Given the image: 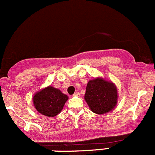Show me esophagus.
Wrapping results in <instances>:
<instances>
[{
    "label": "esophagus",
    "mask_w": 155,
    "mask_h": 155,
    "mask_svg": "<svg viewBox=\"0 0 155 155\" xmlns=\"http://www.w3.org/2000/svg\"><path fill=\"white\" fill-rule=\"evenodd\" d=\"M73 96H80V94H79V92H76L74 94H73Z\"/></svg>",
    "instance_id": "34e87169"
}]
</instances>
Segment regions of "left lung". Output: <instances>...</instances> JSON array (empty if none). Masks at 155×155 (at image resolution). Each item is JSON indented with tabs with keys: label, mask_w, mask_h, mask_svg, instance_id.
<instances>
[{
	"label": "left lung",
	"mask_w": 155,
	"mask_h": 155,
	"mask_svg": "<svg viewBox=\"0 0 155 155\" xmlns=\"http://www.w3.org/2000/svg\"><path fill=\"white\" fill-rule=\"evenodd\" d=\"M85 100L89 108L95 114L102 115L116 106L118 91L113 82L102 78L89 80L86 86Z\"/></svg>",
	"instance_id": "obj_1"
}]
</instances>
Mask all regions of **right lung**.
Instances as JSON below:
<instances>
[{"label":"right lung","mask_w":155,"mask_h":155,"mask_svg":"<svg viewBox=\"0 0 155 155\" xmlns=\"http://www.w3.org/2000/svg\"><path fill=\"white\" fill-rule=\"evenodd\" d=\"M68 96L60 89L47 86L34 94L33 102L38 112L47 117H54L60 113Z\"/></svg>","instance_id":"1"}]
</instances>
